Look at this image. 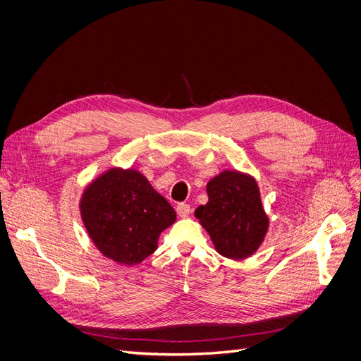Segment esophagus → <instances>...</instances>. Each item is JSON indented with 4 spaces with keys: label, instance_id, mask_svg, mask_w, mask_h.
Returning <instances> with one entry per match:
<instances>
[{
    "label": "esophagus",
    "instance_id": "34e87169",
    "mask_svg": "<svg viewBox=\"0 0 361 361\" xmlns=\"http://www.w3.org/2000/svg\"><path fill=\"white\" fill-rule=\"evenodd\" d=\"M176 212H178V215H179L180 218H187V216L191 214V207H190V204H187V203H179V204L176 206Z\"/></svg>",
    "mask_w": 361,
    "mask_h": 361
}]
</instances>
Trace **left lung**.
<instances>
[{
	"label": "left lung",
	"instance_id": "1",
	"mask_svg": "<svg viewBox=\"0 0 361 361\" xmlns=\"http://www.w3.org/2000/svg\"><path fill=\"white\" fill-rule=\"evenodd\" d=\"M207 203L194 211L218 255L233 260L253 256L265 241L269 216L256 179L239 170H223L206 185Z\"/></svg>",
	"mask_w": 361,
	"mask_h": 361
}]
</instances>
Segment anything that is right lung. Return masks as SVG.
I'll return each mask as SVG.
<instances>
[{"instance_id":"right-lung-1","label":"right lung","mask_w":361,"mask_h":361,"mask_svg":"<svg viewBox=\"0 0 361 361\" xmlns=\"http://www.w3.org/2000/svg\"><path fill=\"white\" fill-rule=\"evenodd\" d=\"M80 214L101 253L134 267L158 248L159 235L176 221L170 203L135 169L110 167L85 185Z\"/></svg>"}]
</instances>
